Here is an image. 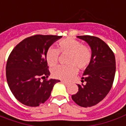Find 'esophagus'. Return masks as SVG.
I'll use <instances>...</instances> for the list:
<instances>
[{
    "label": "esophagus",
    "mask_w": 126,
    "mask_h": 126,
    "mask_svg": "<svg viewBox=\"0 0 126 126\" xmlns=\"http://www.w3.org/2000/svg\"><path fill=\"white\" fill-rule=\"evenodd\" d=\"M61 82H62L63 83H64V84H65V85H69V83H67V82H66V81H61Z\"/></svg>",
    "instance_id": "esophagus-1"
}]
</instances>
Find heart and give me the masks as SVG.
<instances>
[{
  "mask_svg": "<svg viewBox=\"0 0 126 126\" xmlns=\"http://www.w3.org/2000/svg\"><path fill=\"white\" fill-rule=\"evenodd\" d=\"M59 51L63 54H69L67 64L69 66H56L52 70L53 77L69 81L77 74V68L85 70L91 63L92 54L88 46L83 45L81 41L72 38H67L58 43ZM59 52L55 48H49L45 54L47 63L49 66L56 65L59 61Z\"/></svg>",
  "mask_w": 126,
  "mask_h": 126,
  "instance_id": "b5f03b06",
  "label": "heart"
}]
</instances>
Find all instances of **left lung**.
<instances>
[{
	"mask_svg": "<svg viewBox=\"0 0 126 126\" xmlns=\"http://www.w3.org/2000/svg\"><path fill=\"white\" fill-rule=\"evenodd\" d=\"M90 45L92 59L90 65L83 72L81 82L78 85L79 91L72 95V99L81 107L95 106L110 92L113 84L116 61L112 49L105 42L92 36H78Z\"/></svg>",
	"mask_w": 126,
	"mask_h": 126,
	"instance_id": "left-lung-1",
	"label": "left lung"
}]
</instances>
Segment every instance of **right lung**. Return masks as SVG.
<instances>
[{
  "mask_svg": "<svg viewBox=\"0 0 126 126\" xmlns=\"http://www.w3.org/2000/svg\"><path fill=\"white\" fill-rule=\"evenodd\" d=\"M61 37L37 34L25 38L13 49L7 61L6 77L11 92L19 102L36 107L50 96L54 85L60 81L47 79L50 72L45 54Z\"/></svg>",
  "mask_w": 126,
  "mask_h": 126,
  "instance_id": "1",
  "label": "right lung"
}]
</instances>
